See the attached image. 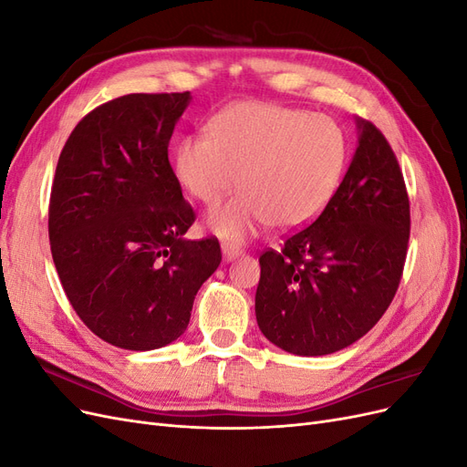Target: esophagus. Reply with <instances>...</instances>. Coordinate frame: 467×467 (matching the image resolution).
<instances>
[{"instance_id":"obj_1","label":"esophagus","mask_w":467,"mask_h":467,"mask_svg":"<svg viewBox=\"0 0 467 467\" xmlns=\"http://www.w3.org/2000/svg\"><path fill=\"white\" fill-rule=\"evenodd\" d=\"M222 253H223V259L225 261H234V259H237L239 255H242L244 249L234 245V244H222Z\"/></svg>"}]
</instances>
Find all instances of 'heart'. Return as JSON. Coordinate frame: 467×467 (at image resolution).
<instances>
[{
    "label": "heart",
    "instance_id": "heart-1",
    "mask_svg": "<svg viewBox=\"0 0 467 467\" xmlns=\"http://www.w3.org/2000/svg\"><path fill=\"white\" fill-rule=\"evenodd\" d=\"M208 130L177 144L175 175L206 206L242 182L245 192L208 216V228L223 239L244 242L271 223L302 228L341 185L347 136L327 115L247 101L222 110Z\"/></svg>",
    "mask_w": 467,
    "mask_h": 467
}]
</instances>
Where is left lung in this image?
<instances>
[{"label":"left lung","instance_id":"1","mask_svg":"<svg viewBox=\"0 0 467 467\" xmlns=\"http://www.w3.org/2000/svg\"><path fill=\"white\" fill-rule=\"evenodd\" d=\"M357 126L358 148L327 208L259 257V329L292 355L358 341L400 288L411 230L403 173L386 136L368 120Z\"/></svg>","mask_w":467,"mask_h":467}]
</instances>
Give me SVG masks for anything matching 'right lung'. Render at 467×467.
I'll list each match as a JSON object with an SVG mask.
<instances>
[{
	"instance_id": "1",
	"label": "right lung",
	"mask_w": 467,
	"mask_h": 467,
	"mask_svg": "<svg viewBox=\"0 0 467 467\" xmlns=\"http://www.w3.org/2000/svg\"><path fill=\"white\" fill-rule=\"evenodd\" d=\"M191 93H130L83 117L60 153L48 237L64 292L103 341L153 350L185 333L194 296L216 271V237L194 222L169 163Z\"/></svg>"
}]
</instances>
